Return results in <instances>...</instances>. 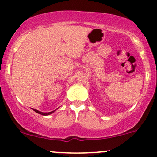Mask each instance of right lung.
<instances>
[{
	"mask_svg": "<svg viewBox=\"0 0 157 157\" xmlns=\"http://www.w3.org/2000/svg\"><path fill=\"white\" fill-rule=\"evenodd\" d=\"M33 110H34L36 112H37V113L41 114V115H50V114L53 113V112H55V111H52V112H39V111L36 110V109H33Z\"/></svg>",
	"mask_w": 157,
	"mask_h": 157,
	"instance_id": "1",
	"label": "right lung"
}]
</instances>
